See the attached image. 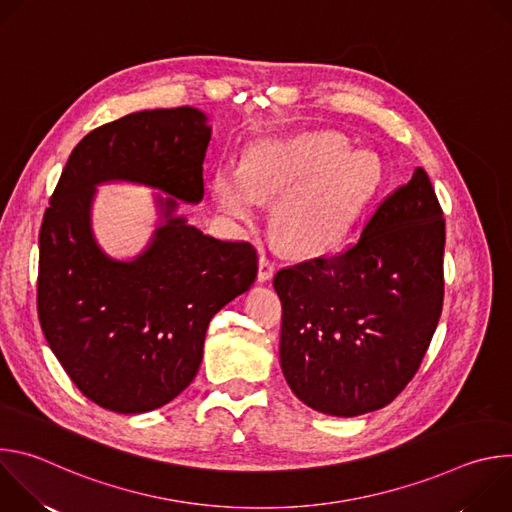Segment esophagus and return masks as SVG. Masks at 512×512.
Segmentation results:
<instances>
[{
  "mask_svg": "<svg viewBox=\"0 0 512 512\" xmlns=\"http://www.w3.org/2000/svg\"><path fill=\"white\" fill-rule=\"evenodd\" d=\"M273 273H275V263L269 257L261 255L259 257V269H257L259 281H269L273 277Z\"/></svg>",
  "mask_w": 512,
  "mask_h": 512,
  "instance_id": "esophagus-1",
  "label": "esophagus"
}]
</instances>
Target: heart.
<instances>
[{"label": "heart", "mask_w": 512, "mask_h": 512, "mask_svg": "<svg viewBox=\"0 0 512 512\" xmlns=\"http://www.w3.org/2000/svg\"><path fill=\"white\" fill-rule=\"evenodd\" d=\"M344 152V137L330 131L259 141L243 170L216 168L214 200L235 221L251 225L259 200L281 198L275 208L281 239L298 251H324L350 233L377 184L369 156Z\"/></svg>", "instance_id": "1"}]
</instances>
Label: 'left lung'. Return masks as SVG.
<instances>
[{
    "instance_id": "8db88e82",
    "label": "left lung",
    "mask_w": 512,
    "mask_h": 512,
    "mask_svg": "<svg viewBox=\"0 0 512 512\" xmlns=\"http://www.w3.org/2000/svg\"><path fill=\"white\" fill-rule=\"evenodd\" d=\"M444 247L442 206L415 168L344 251L277 271L279 360L300 401L354 417L409 385L442 316Z\"/></svg>"
}]
</instances>
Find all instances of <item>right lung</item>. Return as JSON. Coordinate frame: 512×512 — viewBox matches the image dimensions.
Wrapping results in <instances>:
<instances>
[{"label": "right lung", "instance_id": "add662e5", "mask_svg": "<svg viewBox=\"0 0 512 512\" xmlns=\"http://www.w3.org/2000/svg\"><path fill=\"white\" fill-rule=\"evenodd\" d=\"M206 115L192 107L125 115L72 150L40 227L38 318L79 391L115 413H145L196 377L208 322L257 275L251 243L218 241L174 216L204 196ZM127 179L174 195L167 223L133 262L109 260L90 233L94 186Z\"/></svg>", "mask_w": 512, "mask_h": 512}]
</instances>
